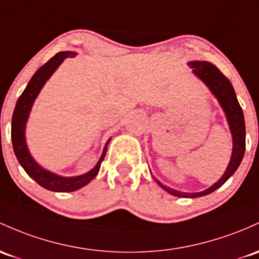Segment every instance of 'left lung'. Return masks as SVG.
Wrapping results in <instances>:
<instances>
[{
	"label": "left lung",
	"mask_w": 259,
	"mask_h": 259,
	"mask_svg": "<svg viewBox=\"0 0 259 259\" xmlns=\"http://www.w3.org/2000/svg\"><path fill=\"white\" fill-rule=\"evenodd\" d=\"M188 65L193 69L194 75L198 76V77L208 86L210 92L215 96V98L218 99L221 108H223L224 112H225L227 123H229L230 130H231L232 140H234L231 160H230L229 166H227L223 177H221L217 183L212 184L210 188L203 190V192L184 193L163 186V184H161L157 180H156V182H157L166 192L171 193L172 195H176V197L198 198L210 194V193H212L214 190L220 188V187L234 175L236 169L238 168V166H240L241 161H242L243 158V155H245L246 126L242 108H241L237 98H236V93L231 82L227 79L226 76L223 75L221 71L209 61H190L188 62Z\"/></svg>",
	"instance_id": "1"
}]
</instances>
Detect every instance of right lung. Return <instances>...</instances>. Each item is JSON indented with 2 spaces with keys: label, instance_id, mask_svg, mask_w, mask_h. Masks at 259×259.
I'll use <instances>...</instances> for the list:
<instances>
[{
  "label": "right lung",
  "instance_id": "add662e5",
  "mask_svg": "<svg viewBox=\"0 0 259 259\" xmlns=\"http://www.w3.org/2000/svg\"><path fill=\"white\" fill-rule=\"evenodd\" d=\"M75 55L76 53H72V51H60L55 56H53L47 64L42 65L40 69L34 73L33 77L30 78L29 83L27 84L23 93H22L21 97L17 101L12 116L11 138H12L13 150L17 156V160H18L21 166L23 167L24 171L28 173L30 178H33L38 184H40L42 188L53 190V192H73V190H77L90 183L98 175L102 161L106 157L107 146L110 141V139L107 141L106 146L103 149V153H102L101 158H99L95 168H92L90 172L84 173V175L76 176V177H62V176L47 171V169L42 168L34 161L32 155L29 153V150H28L24 132L25 124H27L28 116H29L30 110H32L34 101L38 97L39 92H40L45 82L50 78V76L60 66L61 62L66 58H73Z\"/></svg>",
  "mask_w": 259,
  "mask_h": 259
}]
</instances>
